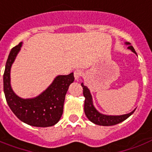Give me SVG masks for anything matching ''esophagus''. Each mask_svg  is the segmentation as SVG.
<instances>
[{
    "label": "esophagus",
    "instance_id": "34e87169",
    "mask_svg": "<svg viewBox=\"0 0 152 152\" xmlns=\"http://www.w3.org/2000/svg\"><path fill=\"white\" fill-rule=\"evenodd\" d=\"M82 76V71H80V70H76V71L74 72V77H75V80H79L80 79V77Z\"/></svg>",
    "mask_w": 152,
    "mask_h": 152
}]
</instances>
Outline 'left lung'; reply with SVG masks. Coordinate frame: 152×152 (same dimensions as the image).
Segmentation results:
<instances>
[{"label": "left lung", "mask_w": 152, "mask_h": 152, "mask_svg": "<svg viewBox=\"0 0 152 152\" xmlns=\"http://www.w3.org/2000/svg\"><path fill=\"white\" fill-rule=\"evenodd\" d=\"M125 44L129 46L128 49H129L130 50H132V52L137 54L134 48L131 46V43L126 42ZM81 86L83 87V96L85 97V100H84V113H85L87 118L89 119V121H91V122L95 124V125H102V126H110V125H117L118 123L122 122L123 121L126 120L136 110V109H135L132 112L126 113V114H122V115H107V114H103V113H100L99 111H98L97 109L95 108V106H94L92 96H91L90 90L88 89V87H86L83 84V83H81Z\"/></svg>", "instance_id": "1"}]
</instances>
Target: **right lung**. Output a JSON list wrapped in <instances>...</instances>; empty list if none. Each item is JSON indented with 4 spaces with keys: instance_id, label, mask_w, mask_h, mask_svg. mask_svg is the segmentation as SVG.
<instances>
[{
    "instance_id": "obj_1",
    "label": "right lung",
    "mask_w": 152,
    "mask_h": 152,
    "mask_svg": "<svg viewBox=\"0 0 152 152\" xmlns=\"http://www.w3.org/2000/svg\"><path fill=\"white\" fill-rule=\"evenodd\" d=\"M20 42L11 50L4 73V92L6 101L14 114L21 121L35 127H50L56 125L63 113L64 99L69 85L74 81L73 72L59 75L46 90L36 97L23 99L11 87V68L21 50Z\"/></svg>"
}]
</instances>
